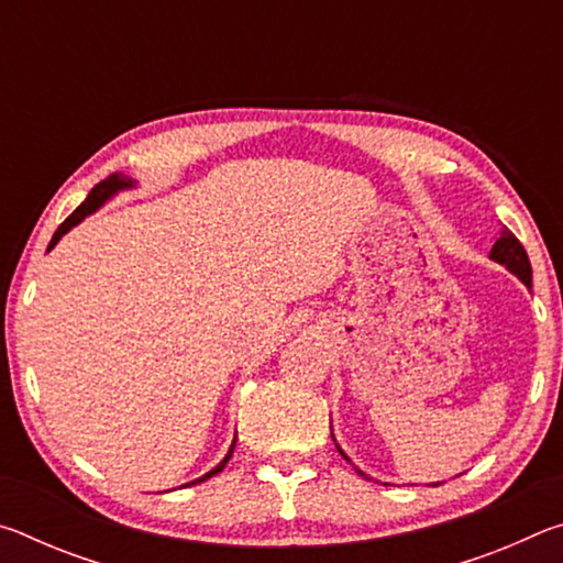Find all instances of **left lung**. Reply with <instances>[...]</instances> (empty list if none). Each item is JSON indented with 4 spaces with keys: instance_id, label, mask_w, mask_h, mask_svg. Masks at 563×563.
Wrapping results in <instances>:
<instances>
[{
    "instance_id": "left-lung-1",
    "label": "left lung",
    "mask_w": 563,
    "mask_h": 563,
    "mask_svg": "<svg viewBox=\"0 0 563 563\" xmlns=\"http://www.w3.org/2000/svg\"><path fill=\"white\" fill-rule=\"evenodd\" d=\"M489 258L494 261V263H499V265H504V268H507L511 275H517V278L527 285V288H531V263H529V255H527V251H523V245L517 241V235L514 233H501V238L497 243H494V247H492V253H489ZM330 434H332V427H330ZM332 442H335V446H338V452L345 456V460L350 462V456L342 452V446L338 444V440H335V434H332ZM352 464V462H350ZM355 466V464H352ZM355 472L360 474V476H365V479H373V476L369 474H365L362 470H357L355 466ZM430 487H440V482H432Z\"/></svg>"
}]
</instances>
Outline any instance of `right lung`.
Instances as JSON below:
<instances>
[{"instance_id":"add662e5","label":"right lung","mask_w":563,"mask_h":563,"mask_svg":"<svg viewBox=\"0 0 563 563\" xmlns=\"http://www.w3.org/2000/svg\"><path fill=\"white\" fill-rule=\"evenodd\" d=\"M139 184L133 178H129L126 174H111L109 178H103L101 184H97L91 188V194L87 196V201H84L79 208H76V211L66 218V221L59 225V231L54 233V238H52V243H49V251L52 247L62 241V238L71 231V228H76L79 225L84 218H89L91 213H97L99 208L103 206V203H109L111 198H117L121 190H133L136 188ZM233 450H235V437H233V442H231V450H228V454L223 456L221 462H218L211 472H206L203 476H198V479H194V482H188V484H184V487H194V484H201V482H206V479H211V476H216L218 472H223L225 470V464H228V460H231L233 456Z\"/></svg>"}]
</instances>
